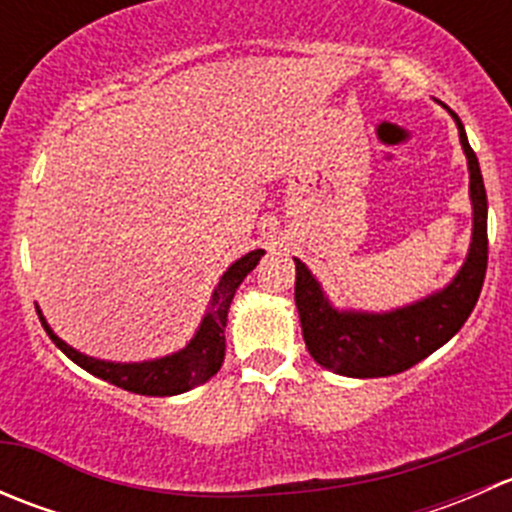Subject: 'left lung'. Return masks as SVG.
Segmentation results:
<instances>
[{
	"label": "left lung",
	"instance_id": "left-lung-1",
	"mask_svg": "<svg viewBox=\"0 0 512 512\" xmlns=\"http://www.w3.org/2000/svg\"><path fill=\"white\" fill-rule=\"evenodd\" d=\"M441 103V101H438ZM458 126L463 153L468 160V193L473 205V232L466 262L446 287L426 294L418 302L389 312L337 309L327 292L302 260L294 257L299 324L309 354L324 369L352 379H374L411 369L448 342L466 324L483 289L488 267V198L476 153L468 143L461 118L441 103Z\"/></svg>",
	"mask_w": 512,
	"mask_h": 512
}]
</instances>
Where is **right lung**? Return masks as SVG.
I'll list each match as a JSON object with an SVG mask.
<instances>
[{
    "mask_svg": "<svg viewBox=\"0 0 512 512\" xmlns=\"http://www.w3.org/2000/svg\"><path fill=\"white\" fill-rule=\"evenodd\" d=\"M262 255H265V250H252L247 252V255H242L240 260L232 262V265L223 272V277H220L218 287L213 289L208 312H205L203 319H200V327L198 332L193 334V339H190L183 349H178V352L158 356V359H148V361L96 359V356L79 352V349L69 347L61 337H56L54 329L49 327V322H46L39 307H36V312H39V319L41 324H44L46 334L51 337V342L69 356L74 364H79L81 369L89 371V374L108 381V384L118 386V389L133 391V394H141V396L183 394V391H190L195 389V386L205 384L208 379H213V376L218 374L220 366H223L225 324H227V312H230L232 297H235L237 287L242 285V280L255 270Z\"/></svg>",
    "mask_w": 512,
    "mask_h": 512,
    "instance_id": "obj_1",
    "label": "right lung"
}]
</instances>
